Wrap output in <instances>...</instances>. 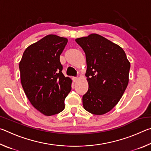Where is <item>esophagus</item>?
Wrapping results in <instances>:
<instances>
[{
    "mask_svg": "<svg viewBox=\"0 0 151 151\" xmlns=\"http://www.w3.org/2000/svg\"><path fill=\"white\" fill-rule=\"evenodd\" d=\"M77 80H78V77H76V76H73V81L74 82H76Z\"/></svg>",
    "mask_w": 151,
    "mask_h": 151,
    "instance_id": "esophagus-1",
    "label": "esophagus"
}]
</instances>
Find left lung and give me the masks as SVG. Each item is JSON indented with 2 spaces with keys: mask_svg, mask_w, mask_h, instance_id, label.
<instances>
[{
  "mask_svg": "<svg viewBox=\"0 0 151 151\" xmlns=\"http://www.w3.org/2000/svg\"><path fill=\"white\" fill-rule=\"evenodd\" d=\"M86 55L88 91L84 109L93 114L109 112L119 103L129 83L131 65L123 49L102 36L91 34L76 39Z\"/></svg>",
  "mask_w": 151,
  "mask_h": 151,
  "instance_id": "8db88e82",
  "label": "left lung"
}]
</instances>
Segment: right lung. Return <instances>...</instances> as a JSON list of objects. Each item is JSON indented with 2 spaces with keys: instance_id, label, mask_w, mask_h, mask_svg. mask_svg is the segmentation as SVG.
I'll use <instances>...</instances> for the list:
<instances>
[{
  "instance_id": "right-lung-1",
  "label": "right lung",
  "mask_w": 151,
  "mask_h": 151,
  "mask_svg": "<svg viewBox=\"0 0 151 151\" xmlns=\"http://www.w3.org/2000/svg\"><path fill=\"white\" fill-rule=\"evenodd\" d=\"M68 40L49 35L30 45L19 63L22 86L32 105L46 116L65 109L72 80L62 73L60 55Z\"/></svg>"
}]
</instances>
